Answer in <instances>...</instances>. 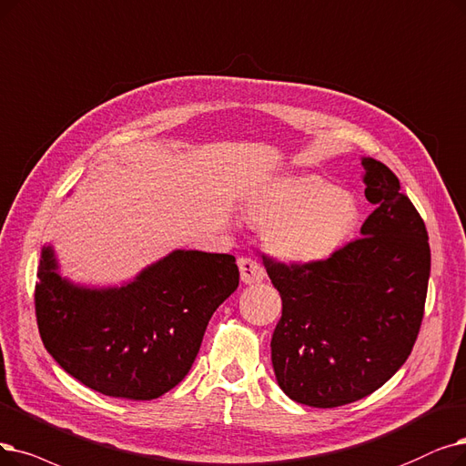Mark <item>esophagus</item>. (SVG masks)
Returning <instances> with one entry per match:
<instances>
[{
  "mask_svg": "<svg viewBox=\"0 0 466 466\" xmlns=\"http://www.w3.org/2000/svg\"><path fill=\"white\" fill-rule=\"evenodd\" d=\"M239 267V276L244 283H258L265 279V268H262L257 260L249 258V257H241L238 260Z\"/></svg>",
  "mask_w": 466,
  "mask_h": 466,
  "instance_id": "obj_1",
  "label": "esophagus"
}]
</instances>
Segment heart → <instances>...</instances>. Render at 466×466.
I'll return each mask as SVG.
<instances>
[{
    "label": "heart",
    "instance_id": "obj_1",
    "mask_svg": "<svg viewBox=\"0 0 466 466\" xmlns=\"http://www.w3.org/2000/svg\"><path fill=\"white\" fill-rule=\"evenodd\" d=\"M244 211L255 225H267L272 253L291 262L331 257L345 246L360 218L356 198L318 175L274 178L248 196Z\"/></svg>",
    "mask_w": 466,
    "mask_h": 466
}]
</instances>
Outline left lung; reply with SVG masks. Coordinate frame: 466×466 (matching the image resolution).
<instances>
[{
    "instance_id": "1",
    "label": "left lung",
    "mask_w": 466,
    "mask_h": 466,
    "mask_svg": "<svg viewBox=\"0 0 466 466\" xmlns=\"http://www.w3.org/2000/svg\"><path fill=\"white\" fill-rule=\"evenodd\" d=\"M361 167L375 204L361 238L305 265L265 257L283 305L270 342L276 380L310 408L380 389L411 354L427 300V227L387 166L361 157Z\"/></svg>"
}]
</instances>
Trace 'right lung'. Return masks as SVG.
Here are the masks:
<instances>
[{
  "instance_id": "obj_1",
  "label": "right lung",
  "mask_w": 466,
  "mask_h": 466,
  "mask_svg": "<svg viewBox=\"0 0 466 466\" xmlns=\"http://www.w3.org/2000/svg\"><path fill=\"white\" fill-rule=\"evenodd\" d=\"M37 278V328L58 366L105 396L154 400L190 371L239 270L227 253L175 249L121 286L87 288L44 246Z\"/></svg>"
}]
</instances>
